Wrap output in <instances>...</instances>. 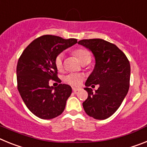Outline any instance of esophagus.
<instances>
[{
    "instance_id": "esophagus-1",
    "label": "esophagus",
    "mask_w": 147,
    "mask_h": 147,
    "mask_svg": "<svg viewBox=\"0 0 147 147\" xmlns=\"http://www.w3.org/2000/svg\"><path fill=\"white\" fill-rule=\"evenodd\" d=\"M72 90H73L74 92H76L79 90V88H76V87H72Z\"/></svg>"
}]
</instances>
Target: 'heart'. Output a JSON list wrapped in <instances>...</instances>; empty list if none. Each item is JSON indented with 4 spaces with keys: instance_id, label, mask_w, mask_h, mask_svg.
I'll use <instances>...</instances> for the list:
<instances>
[{
    "instance_id": "1",
    "label": "heart",
    "mask_w": 147,
    "mask_h": 147,
    "mask_svg": "<svg viewBox=\"0 0 147 147\" xmlns=\"http://www.w3.org/2000/svg\"><path fill=\"white\" fill-rule=\"evenodd\" d=\"M73 55L78 59L81 62V64L84 63H89L92 59V55L86 49H75L73 52ZM63 55L62 53L58 55L55 58V63L56 68L58 70H61L63 69ZM84 80V76L81 74H75L70 73L66 75L64 77V81L69 85L74 86H79L82 83Z\"/></svg>"
}]
</instances>
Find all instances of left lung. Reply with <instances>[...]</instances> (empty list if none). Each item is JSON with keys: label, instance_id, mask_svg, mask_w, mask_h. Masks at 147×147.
Instances as JSON below:
<instances>
[{"label": "left lung", "instance_id": "obj_1", "mask_svg": "<svg viewBox=\"0 0 147 147\" xmlns=\"http://www.w3.org/2000/svg\"><path fill=\"white\" fill-rule=\"evenodd\" d=\"M78 44L89 49L95 57V64L86 83L88 98L83 103L86 114L98 120H104L119 108L129 88L130 64L121 49L103 39H84ZM98 84L93 93L90 86Z\"/></svg>", "mask_w": 147, "mask_h": 147}]
</instances>
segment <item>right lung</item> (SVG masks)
Returning <instances> with one entry per match:
<instances>
[{"label":"right lung","mask_w":147,"mask_h":147,"mask_svg":"<svg viewBox=\"0 0 147 147\" xmlns=\"http://www.w3.org/2000/svg\"><path fill=\"white\" fill-rule=\"evenodd\" d=\"M77 40L43 35L33 40L20 55L16 70L18 89L28 109L38 118L52 119L64 110L72 88L64 84L54 88L49 86V80L58 78L56 57Z\"/></svg>","instance_id":"1"}]
</instances>
